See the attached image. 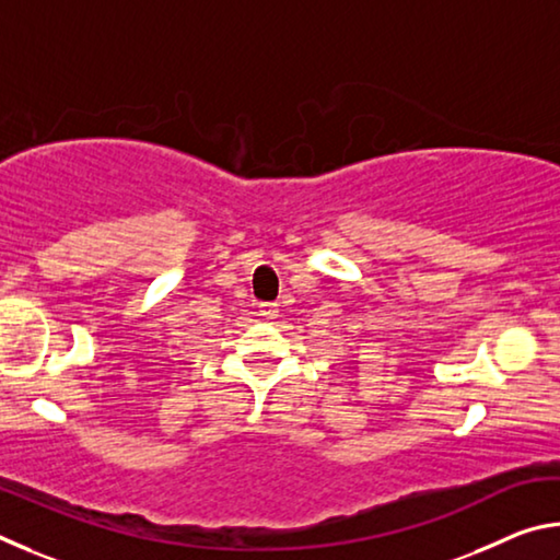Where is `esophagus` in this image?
I'll return each instance as SVG.
<instances>
[{"instance_id": "esophagus-1", "label": "esophagus", "mask_w": 560, "mask_h": 560, "mask_svg": "<svg viewBox=\"0 0 560 560\" xmlns=\"http://www.w3.org/2000/svg\"><path fill=\"white\" fill-rule=\"evenodd\" d=\"M259 316H264L267 320H273L279 316V306H277V303H261Z\"/></svg>"}]
</instances>
